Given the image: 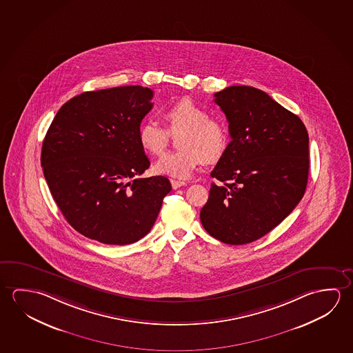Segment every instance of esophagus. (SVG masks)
<instances>
[{"label":"esophagus","mask_w":353,"mask_h":353,"mask_svg":"<svg viewBox=\"0 0 353 353\" xmlns=\"http://www.w3.org/2000/svg\"><path fill=\"white\" fill-rule=\"evenodd\" d=\"M171 185H172V188L174 190H177L179 187H183V185H187L185 182L183 181H177V179H171Z\"/></svg>","instance_id":"obj_1"}]
</instances>
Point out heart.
Listing matches in <instances>:
<instances>
[{
    "mask_svg": "<svg viewBox=\"0 0 353 353\" xmlns=\"http://www.w3.org/2000/svg\"><path fill=\"white\" fill-rule=\"evenodd\" d=\"M168 130L157 121H144L138 128L141 149L157 157L168 148L170 134H179V150L168 152L155 163L157 174L174 179H188L204 161L214 163L225 154L229 133L223 123L208 118V113L191 99H182L171 104L162 113Z\"/></svg>",
    "mask_w": 353,
    "mask_h": 353,
    "instance_id": "b5f03b06",
    "label": "heart"
}]
</instances>
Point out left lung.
Listing matches in <instances>:
<instances>
[{
  "instance_id": "obj_1",
  "label": "left lung",
  "mask_w": 353,
  "mask_h": 353,
  "mask_svg": "<svg viewBox=\"0 0 353 353\" xmlns=\"http://www.w3.org/2000/svg\"><path fill=\"white\" fill-rule=\"evenodd\" d=\"M229 121L232 141L210 176L201 210L209 235L229 245L259 240L301 202L309 174V137L304 123L251 86L214 93Z\"/></svg>"
}]
</instances>
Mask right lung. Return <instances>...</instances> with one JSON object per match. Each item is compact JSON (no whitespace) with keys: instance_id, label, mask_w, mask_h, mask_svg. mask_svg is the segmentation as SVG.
<instances>
[{"instance_id":"right-lung-1","label":"right lung","mask_w":353,"mask_h":353,"mask_svg":"<svg viewBox=\"0 0 353 353\" xmlns=\"http://www.w3.org/2000/svg\"><path fill=\"white\" fill-rule=\"evenodd\" d=\"M154 92L143 86L88 91L59 110L41 146L52 198L70 225L107 245L137 243L155 224L171 191L138 141Z\"/></svg>"}]
</instances>
